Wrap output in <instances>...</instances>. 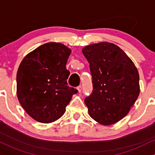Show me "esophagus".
I'll return each instance as SVG.
<instances>
[{
  "mask_svg": "<svg viewBox=\"0 0 155 155\" xmlns=\"http://www.w3.org/2000/svg\"><path fill=\"white\" fill-rule=\"evenodd\" d=\"M77 89L78 90V92H81V90H82V87H81V85L78 86L77 87Z\"/></svg>",
  "mask_w": 155,
  "mask_h": 155,
  "instance_id": "1",
  "label": "esophagus"
}]
</instances>
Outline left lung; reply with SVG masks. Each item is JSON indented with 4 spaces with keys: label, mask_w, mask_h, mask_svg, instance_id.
Wrapping results in <instances>:
<instances>
[{
    "label": "left lung",
    "mask_w": 155,
    "mask_h": 155,
    "mask_svg": "<svg viewBox=\"0 0 155 155\" xmlns=\"http://www.w3.org/2000/svg\"><path fill=\"white\" fill-rule=\"evenodd\" d=\"M82 52L92 80V92L84 100L89 116L101 125H113L125 117L138 98V71L127 54L113 43L90 45Z\"/></svg>",
    "instance_id": "8db88e82"
}]
</instances>
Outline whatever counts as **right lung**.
<instances>
[{"label": "right lung", "mask_w": 155, "mask_h": 155, "mask_svg": "<svg viewBox=\"0 0 155 155\" xmlns=\"http://www.w3.org/2000/svg\"><path fill=\"white\" fill-rule=\"evenodd\" d=\"M71 50L48 42L23 59L17 72V96L22 107L35 120L50 123L61 117L78 89L69 87L66 63Z\"/></svg>", "instance_id": "right-lung-1"}]
</instances>
